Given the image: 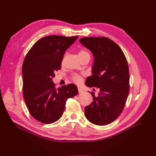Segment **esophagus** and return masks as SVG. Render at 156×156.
I'll return each instance as SVG.
<instances>
[{
	"mask_svg": "<svg viewBox=\"0 0 156 156\" xmlns=\"http://www.w3.org/2000/svg\"><path fill=\"white\" fill-rule=\"evenodd\" d=\"M78 92H79V93H82V92H84L83 89H82L81 87H78Z\"/></svg>",
	"mask_w": 156,
	"mask_h": 156,
	"instance_id": "34e87169",
	"label": "esophagus"
}]
</instances>
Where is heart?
Instances as JSON below:
<instances>
[{
    "label": "heart",
    "instance_id": "heart-1",
    "mask_svg": "<svg viewBox=\"0 0 156 156\" xmlns=\"http://www.w3.org/2000/svg\"><path fill=\"white\" fill-rule=\"evenodd\" d=\"M84 53H87V52L85 51H80V52H79V54H84ZM80 79H81L80 76L77 74H74L72 76V80L74 82H76V83H78V82H80Z\"/></svg>",
    "mask_w": 156,
    "mask_h": 156
}]
</instances>
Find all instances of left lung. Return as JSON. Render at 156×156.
Instances as JSON below:
<instances>
[{
  "label": "left lung",
  "instance_id": "left-lung-1",
  "mask_svg": "<svg viewBox=\"0 0 156 156\" xmlns=\"http://www.w3.org/2000/svg\"><path fill=\"white\" fill-rule=\"evenodd\" d=\"M80 42L94 58L92 75L87 78L86 85L99 89L97 97L91 92L93 101L84 108V114L92 123L106 125L121 115L128 97L127 59L121 48L107 37H83Z\"/></svg>",
  "mask_w": 156,
  "mask_h": 156
}]
</instances>
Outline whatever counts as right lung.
I'll list each match as a JSON object with an SVG mask.
<instances>
[{"label":"right lung","instance_id":"1","mask_svg":"<svg viewBox=\"0 0 156 156\" xmlns=\"http://www.w3.org/2000/svg\"><path fill=\"white\" fill-rule=\"evenodd\" d=\"M78 37H43L32 46L23 61V97L32 117L42 123L57 121L64 111L67 99L78 94L76 85L69 84L56 88L52 81L55 72L61 68L66 49Z\"/></svg>","mask_w":156,"mask_h":156}]
</instances>
